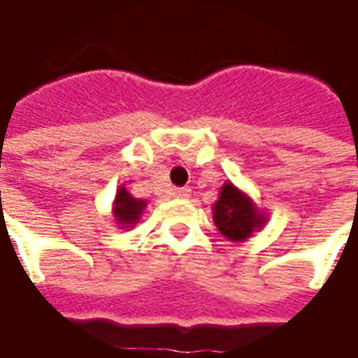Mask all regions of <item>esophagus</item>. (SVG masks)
<instances>
[{
	"label": "esophagus",
	"mask_w": 358,
	"mask_h": 358,
	"mask_svg": "<svg viewBox=\"0 0 358 358\" xmlns=\"http://www.w3.org/2000/svg\"><path fill=\"white\" fill-rule=\"evenodd\" d=\"M172 195H174L176 199H187V197L192 195V189H189V187H176V189L172 192Z\"/></svg>",
	"instance_id": "obj_1"
}]
</instances>
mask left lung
<instances>
[{
	"instance_id": "8db88e82",
	"label": "left lung",
	"mask_w": 358,
	"mask_h": 358,
	"mask_svg": "<svg viewBox=\"0 0 358 358\" xmlns=\"http://www.w3.org/2000/svg\"><path fill=\"white\" fill-rule=\"evenodd\" d=\"M266 220V213L259 209L245 192L232 182L222 184L217 203L213 205V222L226 240L236 243L249 240L253 232L263 230Z\"/></svg>"
}]
</instances>
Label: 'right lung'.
I'll list each match as a JSON object with an SVG mask.
<instances>
[{
	"label": "right lung",
	"mask_w": 358,
	"mask_h": 358,
	"mask_svg": "<svg viewBox=\"0 0 358 358\" xmlns=\"http://www.w3.org/2000/svg\"><path fill=\"white\" fill-rule=\"evenodd\" d=\"M145 207H148V201L140 199V197H134L126 189L124 184H122L117 189L115 201H113V218H115V224L118 228H134V226L140 222Z\"/></svg>",
	"instance_id": "1"
}]
</instances>
